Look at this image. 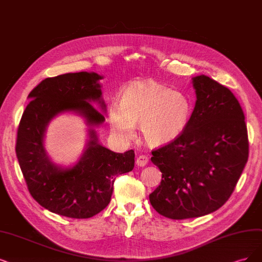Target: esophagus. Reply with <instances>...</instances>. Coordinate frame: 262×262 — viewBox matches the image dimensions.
Returning a JSON list of instances; mask_svg holds the SVG:
<instances>
[{
    "label": "esophagus",
    "mask_w": 262,
    "mask_h": 262,
    "mask_svg": "<svg viewBox=\"0 0 262 262\" xmlns=\"http://www.w3.org/2000/svg\"><path fill=\"white\" fill-rule=\"evenodd\" d=\"M148 162H149V158L147 156H144V154H140L136 160V164L138 166H146Z\"/></svg>",
    "instance_id": "esophagus-1"
}]
</instances>
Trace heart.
Returning a JSON list of instances; mask_svg holds the SVG:
<instances>
[{"label":"heart","instance_id":"heart-1","mask_svg":"<svg viewBox=\"0 0 262 262\" xmlns=\"http://www.w3.org/2000/svg\"><path fill=\"white\" fill-rule=\"evenodd\" d=\"M193 114L189 97L154 81H136L123 91L121 103H112L108 121L115 138H133L135 125L153 146L168 143L187 129Z\"/></svg>","mask_w":262,"mask_h":262}]
</instances>
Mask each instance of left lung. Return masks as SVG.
<instances>
[{"mask_svg":"<svg viewBox=\"0 0 262 262\" xmlns=\"http://www.w3.org/2000/svg\"><path fill=\"white\" fill-rule=\"evenodd\" d=\"M196 102L178 138L152 151L162 172L149 195L170 219L201 217L220 208L234 191L248 160L244 112L232 92L206 75L193 77Z\"/></svg>","mask_w":262,"mask_h":262,"instance_id":"8db88e82","label":"left lung"}]
</instances>
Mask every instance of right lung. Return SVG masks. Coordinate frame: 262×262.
<instances>
[{
  "mask_svg": "<svg viewBox=\"0 0 262 262\" xmlns=\"http://www.w3.org/2000/svg\"><path fill=\"white\" fill-rule=\"evenodd\" d=\"M97 73H66L47 77L29 94L17 130L16 154L31 196L44 208L69 218H91L110 203L115 178L133 170L134 150L115 153L98 143L94 129L82 159L72 168L58 167L47 158L43 146L47 124L64 111L79 112L90 125H98L104 116L90 102L102 109Z\"/></svg>",
  "mask_w": 262,
  "mask_h": 262,
  "instance_id": "right-lung-1",
  "label": "right lung"
}]
</instances>
